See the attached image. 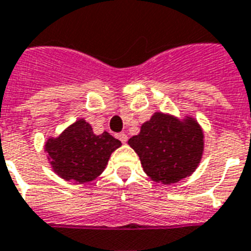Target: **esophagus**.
Returning a JSON list of instances; mask_svg holds the SVG:
<instances>
[{
    "instance_id": "obj_1",
    "label": "esophagus",
    "mask_w": 251,
    "mask_h": 251,
    "mask_svg": "<svg viewBox=\"0 0 251 251\" xmlns=\"http://www.w3.org/2000/svg\"><path fill=\"white\" fill-rule=\"evenodd\" d=\"M118 139L120 140V141H122V143H127V135H126V133H124V132H120V133H118Z\"/></svg>"
}]
</instances>
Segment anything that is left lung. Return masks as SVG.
I'll use <instances>...</instances> for the list:
<instances>
[{
  "instance_id": "8db88e82",
  "label": "left lung",
  "mask_w": 251,
  "mask_h": 251,
  "mask_svg": "<svg viewBox=\"0 0 251 251\" xmlns=\"http://www.w3.org/2000/svg\"><path fill=\"white\" fill-rule=\"evenodd\" d=\"M128 145L137 153L147 176L157 183L172 184L187 178L204 152V132L191 115L179 119L156 111L141 124Z\"/></svg>"
}]
</instances>
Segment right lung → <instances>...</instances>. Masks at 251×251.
I'll list each match as a JSON object with an SVG mask.
<instances>
[{
  "instance_id": "1",
  "label": "right lung",
  "mask_w": 251,
  "mask_h": 251,
  "mask_svg": "<svg viewBox=\"0 0 251 251\" xmlns=\"http://www.w3.org/2000/svg\"><path fill=\"white\" fill-rule=\"evenodd\" d=\"M120 145L108 132L95 135L86 120L78 119L59 136L48 137L44 151L52 170L60 178L86 183L103 173L111 153Z\"/></svg>"
}]
</instances>
